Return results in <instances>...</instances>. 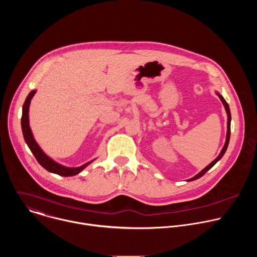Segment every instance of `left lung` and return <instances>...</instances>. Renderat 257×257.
<instances>
[{"mask_svg": "<svg viewBox=\"0 0 257 257\" xmlns=\"http://www.w3.org/2000/svg\"><path fill=\"white\" fill-rule=\"evenodd\" d=\"M217 95H218V97L221 98V100L223 101V103H224V105H225V108H226V112H227V114H228V131H227V138H226V143H225V145H224V148H223V150H222V152H221V154L218 155V157L213 161V162H211L206 168H204L199 174H197L196 176H194L193 178H191V179H189L188 181H193V180H196V179H198V178H200V177H202L211 167H213L215 164H216V162L217 161H219L221 160L222 158H223V156L225 155V153H226V151H227V148H228V144H229V140H230V134H231V112H230V107H229V104H228V102L225 100V98L221 95V94H218L217 93Z\"/></svg>", "mask_w": 257, "mask_h": 257, "instance_id": "8db88e82", "label": "left lung"}]
</instances>
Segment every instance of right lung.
<instances>
[{
	"label": "right lung",
	"mask_w": 257,
	"mask_h": 257,
	"mask_svg": "<svg viewBox=\"0 0 257 257\" xmlns=\"http://www.w3.org/2000/svg\"><path fill=\"white\" fill-rule=\"evenodd\" d=\"M35 90H32L26 97L23 107H22V117H21V127H22V132H23V137L25 142L27 143L28 148L30 149L31 153L33 154V156L35 157L36 161L40 163V165L42 167H44L47 171L51 172V173H55L58 174L60 176H64V177H68V176H74L78 173H80L84 168H86L91 162L86 163L85 165L78 167V168H67L64 167L56 162H54L52 159H50L39 146V144L35 142L33 135L31 133L30 127H29V121H28V111H29V104H30V100L32 98V96L34 95Z\"/></svg>",
	"instance_id": "obj_1"
}]
</instances>
